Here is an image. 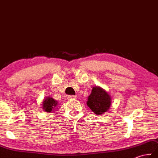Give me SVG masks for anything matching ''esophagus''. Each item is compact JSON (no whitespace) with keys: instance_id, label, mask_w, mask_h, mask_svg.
I'll return each mask as SVG.
<instances>
[{"instance_id":"34e87169","label":"esophagus","mask_w":158,"mask_h":158,"mask_svg":"<svg viewBox=\"0 0 158 158\" xmlns=\"http://www.w3.org/2000/svg\"><path fill=\"white\" fill-rule=\"evenodd\" d=\"M76 96H73V95H69V96H68V97H67V99L68 100H72V99H76Z\"/></svg>"}]
</instances>
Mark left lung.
Wrapping results in <instances>:
<instances>
[{
    "instance_id": "left-lung-1",
    "label": "left lung",
    "mask_w": 158,
    "mask_h": 158,
    "mask_svg": "<svg viewBox=\"0 0 158 158\" xmlns=\"http://www.w3.org/2000/svg\"><path fill=\"white\" fill-rule=\"evenodd\" d=\"M111 100L110 95L106 90L99 86H94L88 97L86 104L94 114L101 115L110 109Z\"/></svg>"
}]
</instances>
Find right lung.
<instances>
[{"mask_svg":"<svg viewBox=\"0 0 158 158\" xmlns=\"http://www.w3.org/2000/svg\"><path fill=\"white\" fill-rule=\"evenodd\" d=\"M57 105V101H56L52 97H47L43 101V109L44 111L51 113L52 112L53 110L56 107Z\"/></svg>","mask_w":158,"mask_h":158,"instance_id":"add662e5","label":"right lung"}]
</instances>
